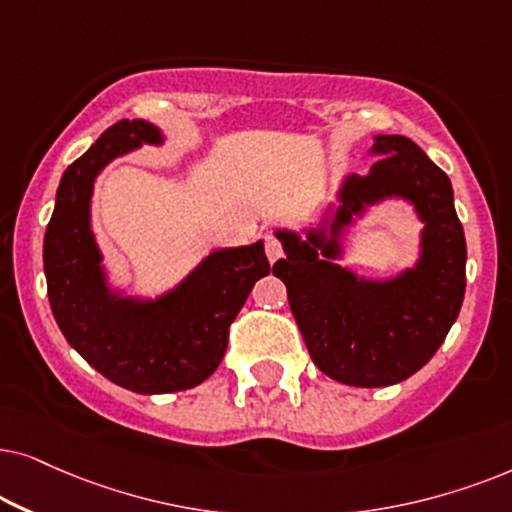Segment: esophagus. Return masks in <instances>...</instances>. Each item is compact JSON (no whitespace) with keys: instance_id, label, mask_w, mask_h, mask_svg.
<instances>
[{"instance_id":"1","label":"esophagus","mask_w":512,"mask_h":512,"mask_svg":"<svg viewBox=\"0 0 512 512\" xmlns=\"http://www.w3.org/2000/svg\"><path fill=\"white\" fill-rule=\"evenodd\" d=\"M264 250H267L269 262L281 260V257H283V243H281V238H276V236L269 234L267 238H264Z\"/></svg>"}]
</instances>
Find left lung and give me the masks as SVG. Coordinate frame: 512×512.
<instances>
[{
	"label": "left lung",
	"mask_w": 512,
	"mask_h": 512,
	"mask_svg": "<svg viewBox=\"0 0 512 512\" xmlns=\"http://www.w3.org/2000/svg\"><path fill=\"white\" fill-rule=\"evenodd\" d=\"M374 149L384 156L370 177L346 182L337 224L349 222L363 201L405 196L426 222L419 267L391 283H363L318 260L316 236L299 243L283 231L288 257L274 264L318 370L363 388L398 384L421 370L445 342L466 292V236L445 170L403 135H379ZM323 255H335V245L325 243Z\"/></svg>",
	"instance_id": "obj_1"
}]
</instances>
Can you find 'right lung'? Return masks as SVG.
Instances as JSON below:
<instances>
[{
  "instance_id": "1",
  "label": "right lung",
  "mask_w": 512,
  "mask_h": 512,
  "mask_svg": "<svg viewBox=\"0 0 512 512\" xmlns=\"http://www.w3.org/2000/svg\"><path fill=\"white\" fill-rule=\"evenodd\" d=\"M159 138L145 121L109 126L63 173L44 236L46 288L65 339L102 377L142 395L187 391L206 381L222 363L229 327L252 285L271 269L264 243H255L213 252L156 304L107 295L88 224L93 180L114 156Z\"/></svg>"
}]
</instances>
